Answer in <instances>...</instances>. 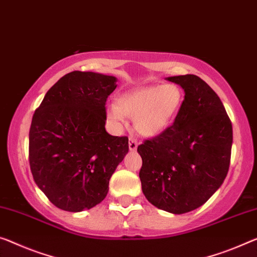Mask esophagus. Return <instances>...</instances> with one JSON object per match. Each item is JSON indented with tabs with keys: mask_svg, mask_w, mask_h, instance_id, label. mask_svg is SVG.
<instances>
[{
	"mask_svg": "<svg viewBox=\"0 0 257 257\" xmlns=\"http://www.w3.org/2000/svg\"><path fill=\"white\" fill-rule=\"evenodd\" d=\"M128 148L130 151H137L138 148V141L134 139V138H130V141H128Z\"/></svg>",
	"mask_w": 257,
	"mask_h": 257,
	"instance_id": "obj_1",
	"label": "esophagus"
}]
</instances>
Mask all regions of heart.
Instances as JSON below:
<instances>
[{"instance_id":"obj_1","label":"heart","mask_w":257,"mask_h":257,"mask_svg":"<svg viewBox=\"0 0 257 257\" xmlns=\"http://www.w3.org/2000/svg\"><path fill=\"white\" fill-rule=\"evenodd\" d=\"M184 100V90L172 82L134 88L121 93L117 104L106 106V117L117 126L125 125L126 116L134 117L138 132L145 137H156L176 120Z\"/></svg>"}]
</instances>
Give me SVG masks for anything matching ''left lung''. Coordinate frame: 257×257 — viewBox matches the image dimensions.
<instances>
[{
	"label": "left lung",
	"mask_w": 257,
	"mask_h": 257,
	"mask_svg": "<svg viewBox=\"0 0 257 257\" xmlns=\"http://www.w3.org/2000/svg\"><path fill=\"white\" fill-rule=\"evenodd\" d=\"M180 85L185 100L163 133L138 146L142 192L171 214L199 208L220 187L231 160L232 124L218 95L194 74L167 78Z\"/></svg>",
	"instance_id": "left-lung-1"
}]
</instances>
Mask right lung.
Segmentation results:
<instances>
[{
  "instance_id": "right-lung-1",
  "label": "right lung",
  "mask_w": 257,
  "mask_h": 257,
  "mask_svg": "<svg viewBox=\"0 0 257 257\" xmlns=\"http://www.w3.org/2000/svg\"><path fill=\"white\" fill-rule=\"evenodd\" d=\"M117 79L73 71L35 110L29 159L35 184L54 206L79 212L108 194L109 180L128 152L127 137L105 131V102Z\"/></svg>"
}]
</instances>
